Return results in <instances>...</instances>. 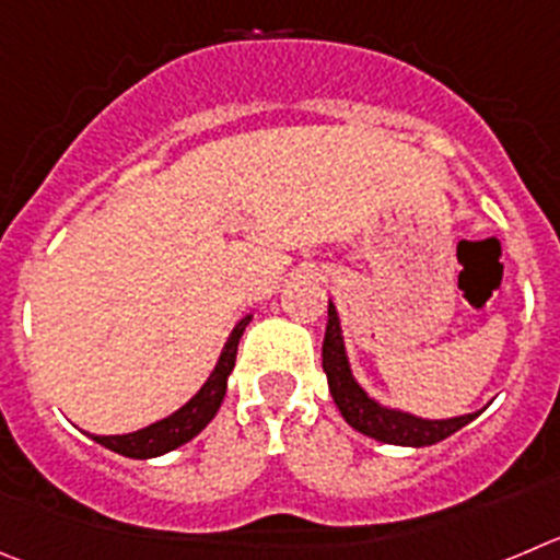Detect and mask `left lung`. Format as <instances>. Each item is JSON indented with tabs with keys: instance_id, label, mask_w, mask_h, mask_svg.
Segmentation results:
<instances>
[{
	"instance_id": "left-lung-1",
	"label": "left lung",
	"mask_w": 560,
	"mask_h": 560,
	"mask_svg": "<svg viewBox=\"0 0 560 560\" xmlns=\"http://www.w3.org/2000/svg\"><path fill=\"white\" fill-rule=\"evenodd\" d=\"M323 370H326L328 389L337 404L339 415L351 428L370 439H378L386 445H404V447H428L436 445L451 433L462 431L467 422H472L480 411L464 417H451V420H422V417L409 415L400 409H386L378 400H373L362 386L357 384L345 353L342 328H339V315L334 304L328 301V323L326 339H323Z\"/></svg>"
}]
</instances>
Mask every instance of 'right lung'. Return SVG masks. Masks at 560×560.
<instances>
[{"label": "right lung", "instance_id": "right-lung-1", "mask_svg": "<svg viewBox=\"0 0 560 560\" xmlns=\"http://www.w3.org/2000/svg\"><path fill=\"white\" fill-rule=\"evenodd\" d=\"M250 323V315H245L243 320L234 326V331L229 334L226 345H223L221 359H218L215 370L209 373L207 384L182 406L179 411H174L171 417L160 422H151V425L140 428L135 433H118V436H93V442L104 445L107 451L121 453L127 458H154L162 453L176 451L179 445L190 442L196 433H201L207 428V422L218 415L223 404V395H226V381L229 373L234 370V359H237V345L243 337L245 326Z\"/></svg>", "mask_w": 560, "mask_h": 560}]
</instances>
